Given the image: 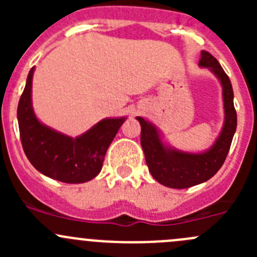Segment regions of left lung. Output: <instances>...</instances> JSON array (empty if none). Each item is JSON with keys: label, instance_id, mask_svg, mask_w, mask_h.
<instances>
[{"label": "left lung", "instance_id": "1", "mask_svg": "<svg viewBox=\"0 0 257 257\" xmlns=\"http://www.w3.org/2000/svg\"><path fill=\"white\" fill-rule=\"evenodd\" d=\"M199 67L208 68L222 88L224 123L219 136L203 152H186L178 149L164 139L162 131L152 121L137 116L141 123V144L149 172L162 185L173 189H186L205 183L219 172L229 153L236 132L237 115L234 107V90L231 82L215 57L201 51Z\"/></svg>", "mask_w": 257, "mask_h": 257}]
</instances>
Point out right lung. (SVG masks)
Instances as JSON below:
<instances>
[{"mask_svg": "<svg viewBox=\"0 0 257 257\" xmlns=\"http://www.w3.org/2000/svg\"><path fill=\"white\" fill-rule=\"evenodd\" d=\"M28 73L17 108L23 150L31 164L46 177L68 184L92 180L102 170L105 153L126 116L104 118L77 137L61 133L40 120L32 105V79Z\"/></svg>", "mask_w": 257, "mask_h": 257, "instance_id": "right-lung-1", "label": "right lung"}]
</instances>
